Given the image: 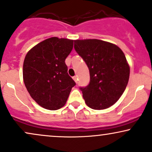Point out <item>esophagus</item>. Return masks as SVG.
Instances as JSON below:
<instances>
[{"label":"esophagus","mask_w":152,"mask_h":152,"mask_svg":"<svg viewBox=\"0 0 152 152\" xmlns=\"http://www.w3.org/2000/svg\"><path fill=\"white\" fill-rule=\"evenodd\" d=\"M73 79L74 80L76 83H77V81H78V77H77V76H74V77H73Z\"/></svg>","instance_id":"1"}]
</instances>
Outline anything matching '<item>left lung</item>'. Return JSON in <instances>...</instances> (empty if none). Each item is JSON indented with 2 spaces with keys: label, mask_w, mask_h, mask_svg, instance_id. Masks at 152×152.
I'll list each match as a JSON object with an SVG mask.
<instances>
[{
  "label": "left lung",
  "mask_w": 152,
  "mask_h": 152,
  "mask_svg": "<svg viewBox=\"0 0 152 152\" xmlns=\"http://www.w3.org/2000/svg\"><path fill=\"white\" fill-rule=\"evenodd\" d=\"M74 49L90 73L88 85L79 88L86 105L94 110L114 105L129 81V66L124 53L115 45L96 39L75 40Z\"/></svg>",
  "instance_id": "obj_1"
}]
</instances>
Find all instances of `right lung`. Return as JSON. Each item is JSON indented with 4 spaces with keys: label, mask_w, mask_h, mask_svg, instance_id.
Returning a JSON list of instances; mask_svg holds the SVG:
<instances>
[{
    "label": "right lung",
    "mask_w": 152,
    "mask_h": 152,
    "mask_svg": "<svg viewBox=\"0 0 152 152\" xmlns=\"http://www.w3.org/2000/svg\"><path fill=\"white\" fill-rule=\"evenodd\" d=\"M73 45L74 40L51 37L34 46L25 56L24 83L30 96L44 108H61L76 86L65 63Z\"/></svg>",
    "instance_id": "1"
}]
</instances>
